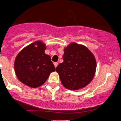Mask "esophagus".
<instances>
[{
	"label": "esophagus",
	"instance_id": "obj_1",
	"mask_svg": "<svg viewBox=\"0 0 121 121\" xmlns=\"http://www.w3.org/2000/svg\"><path fill=\"white\" fill-rule=\"evenodd\" d=\"M58 63H57V62H54V66H55V67H57V66H58Z\"/></svg>",
	"mask_w": 121,
	"mask_h": 121
}]
</instances>
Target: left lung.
I'll return each mask as SVG.
<instances>
[{"mask_svg": "<svg viewBox=\"0 0 121 121\" xmlns=\"http://www.w3.org/2000/svg\"><path fill=\"white\" fill-rule=\"evenodd\" d=\"M63 63L56 67L63 86L70 90L85 87L92 81L96 70L94 55L84 45L72 42L64 49Z\"/></svg>", "mask_w": 121, "mask_h": 121, "instance_id": "left-lung-1", "label": "left lung"}]
</instances>
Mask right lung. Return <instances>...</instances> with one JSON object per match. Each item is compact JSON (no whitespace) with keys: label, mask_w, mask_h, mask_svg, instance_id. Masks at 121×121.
Here are the masks:
<instances>
[{"label":"right lung","mask_w":121,"mask_h":121,"mask_svg":"<svg viewBox=\"0 0 121 121\" xmlns=\"http://www.w3.org/2000/svg\"><path fill=\"white\" fill-rule=\"evenodd\" d=\"M47 47L40 40L22 49L14 62L15 74L20 82L31 88L41 86L55 68L49 55L45 53Z\"/></svg>","instance_id":"1"}]
</instances>
